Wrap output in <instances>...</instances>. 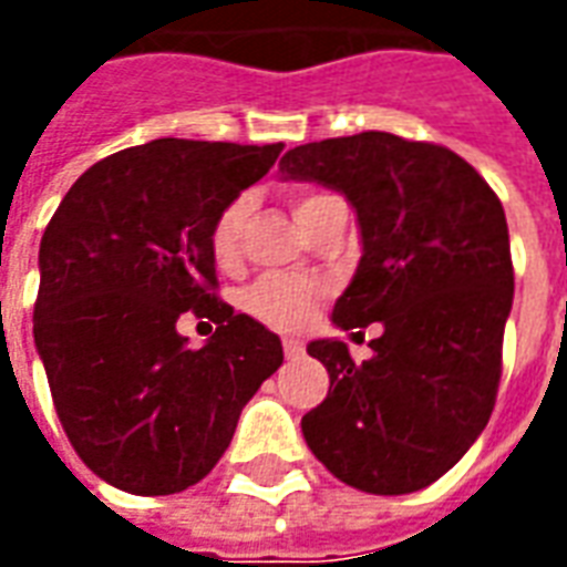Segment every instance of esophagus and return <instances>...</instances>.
Listing matches in <instances>:
<instances>
[{
    "label": "esophagus",
    "mask_w": 567,
    "mask_h": 567,
    "mask_svg": "<svg viewBox=\"0 0 567 567\" xmlns=\"http://www.w3.org/2000/svg\"><path fill=\"white\" fill-rule=\"evenodd\" d=\"M282 349H285V358H300V355H303V343H300V340H295V337H285Z\"/></svg>",
    "instance_id": "34e87169"
}]
</instances>
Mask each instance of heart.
Instances as JSON below:
<instances>
[{
    "label": "heart",
    "mask_w": 567,
    "mask_h": 567,
    "mask_svg": "<svg viewBox=\"0 0 567 567\" xmlns=\"http://www.w3.org/2000/svg\"><path fill=\"white\" fill-rule=\"evenodd\" d=\"M331 197V194H297L291 199V209H295L297 221H303L312 206H319L321 199ZM248 218V199L239 197L234 203H227L221 209V215L215 218L209 234V246L215 260L227 267L234 264L236 255H239V239H243V227H246ZM324 295V285L316 282V279H300V276H279V272H270L258 282L248 288L243 295V307L260 319L270 328H279V331H297L303 328L312 312H316V303L319 297Z\"/></svg>",
    "instance_id": "heart-1"
}]
</instances>
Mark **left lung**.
Segmentation results:
<instances>
[{"mask_svg":"<svg viewBox=\"0 0 567 567\" xmlns=\"http://www.w3.org/2000/svg\"><path fill=\"white\" fill-rule=\"evenodd\" d=\"M285 182H316L355 209L361 260L333 303L340 331L382 321L373 355L307 346L331 389L300 419L337 480L370 495L431 486L474 446L501 380L513 264L501 199L455 151L358 133L285 151Z\"/></svg>","mask_w":567,"mask_h":567,"instance_id":"obj_1","label":"left lung"}]
</instances>
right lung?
I'll return each mask as SVG.
<instances>
[{"label":"right lung","instance_id":"right-lung-1","mask_svg":"<svg viewBox=\"0 0 567 567\" xmlns=\"http://www.w3.org/2000/svg\"><path fill=\"white\" fill-rule=\"evenodd\" d=\"M282 145L154 140L93 163L39 246L32 312L56 416L93 474L173 495L209 474L243 406L282 364V340L221 303L209 234ZM194 308L219 324L190 350Z\"/></svg>","mask_w":567,"mask_h":567}]
</instances>
